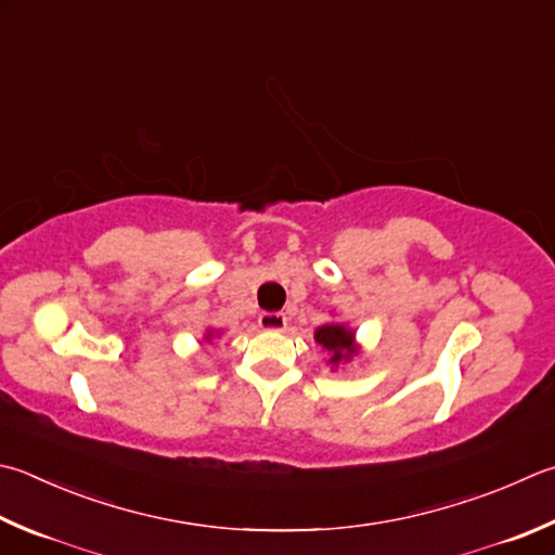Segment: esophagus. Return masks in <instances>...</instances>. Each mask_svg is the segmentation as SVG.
I'll return each mask as SVG.
<instances>
[{
  "mask_svg": "<svg viewBox=\"0 0 555 555\" xmlns=\"http://www.w3.org/2000/svg\"><path fill=\"white\" fill-rule=\"evenodd\" d=\"M258 323H260V328H266V331H285L287 317L280 311H266V313H260Z\"/></svg>",
  "mask_w": 555,
  "mask_h": 555,
  "instance_id": "esophagus-1",
  "label": "esophagus"
}]
</instances>
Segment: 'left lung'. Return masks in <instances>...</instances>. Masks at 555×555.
<instances>
[{
    "label": "left lung",
    "mask_w": 555,
    "mask_h": 555,
    "mask_svg": "<svg viewBox=\"0 0 555 555\" xmlns=\"http://www.w3.org/2000/svg\"><path fill=\"white\" fill-rule=\"evenodd\" d=\"M317 343H321L323 348L331 352V364L350 360L354 352L352 333L345 331V326H336V323H331V326H321L317 331Z\"/></svg>",
    "instance_id": "1"
}]
</instances>
